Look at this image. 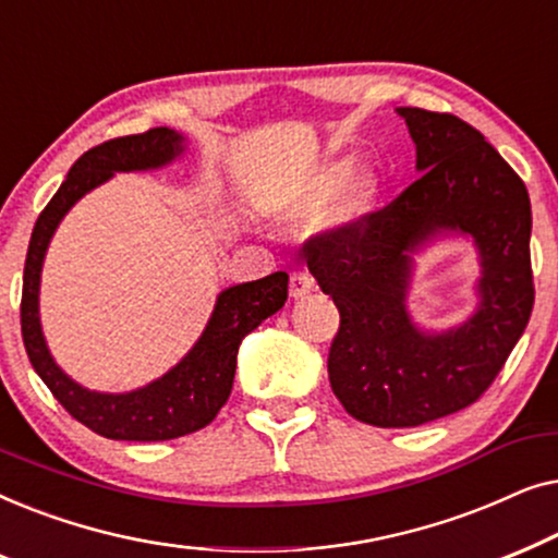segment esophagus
I'll use <instances>...</instances> for the list:
<instances>
[{"instance_id": "esophagus-1", "label": "esophagus", "mask_w": 558, "mask_h": 558, "mask_svg": "<svg viewBox=\"0 0 558 558\" xmlns=\"http://www.w3.org/2000/svg\"><path fill=\"white\" fill-rule=\"evenodd\" d=\"M312 287H315V279L310 277V271H292V277H289V296L292 300H302V296H307L312 292Z\"/></svg>"}]
</instances>
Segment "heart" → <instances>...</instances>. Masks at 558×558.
Instances as JSON below:
<instances>
[{"label":"heart","instance_id":"1","mask_svg":"<svg viewBox=\"0 0 558 558\" xmlns=\"http://www.w3.org/2000/svg\"><path fill=\"white\" fill-rule=\"evenodd\" d=\"M350 172H353L350 159L323 165L310 180H304L300 187L281 197L277 208H274V218L284 226H307L330 208V203L340 192L341 197L332 205L327 220H330L332 228L353 231L376 210L380 197V178L371 167L357 170L348 181Z\"/></svg>","mask_w":558,"mask_h":558}]
</instances>
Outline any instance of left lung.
I'll return each instance as SVG.
<instances>
[{"instance_id":"8db88e82","label":"left lung","mask_w":558,"mask_h":558,"mask_svg":"<svg viewBox=\"0 0 558 558\" xmlns=\"http://www.w3.org/2000/svg\"><path fill=\"white\" fill-rule=\"evenodd\" d=\"M418 180L353 231L307 241V266L340 310L327 373L357 422L399 429L449 416L487 391L533 310L531 201L485 136L452 113L401 106ZM462 234L478 248V307L422 331L408 312L413 256Z\"/></svg>"}]
</instances>
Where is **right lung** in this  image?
<instances>
[{"label":"right lung","mask_w":558,"mask_h":558,"mask_svg":"<svg viewBox=\"0 0 558 558\" xmlns=\"http://www.w3.org/2000/svg\"><path fill=\"white\" fill-rule=\"evenodd\" d=\"M185 144L180 132L157 126L88 149L45 205L29 239L20 307L27 357L68 414L106 439L165 441L208 426L231 396L241 340L287 302V271L223 289L190 353L165 376L126 393L83 388L50 355L40 325V274L60 220L83 195L109 182L117 172L159 170L178 159Z\"/></svg>","instance_id":"1"}]
</instances>
